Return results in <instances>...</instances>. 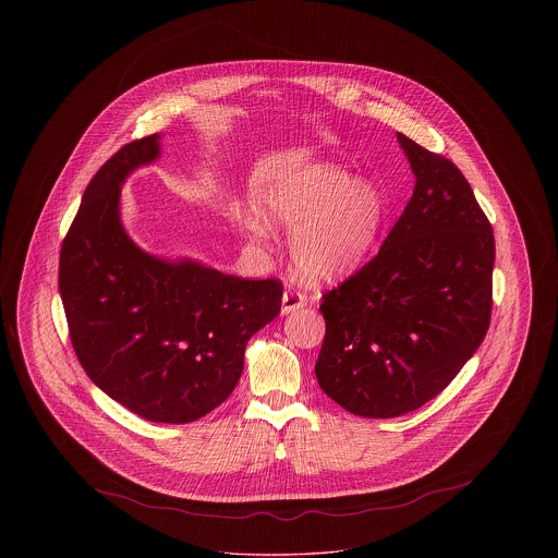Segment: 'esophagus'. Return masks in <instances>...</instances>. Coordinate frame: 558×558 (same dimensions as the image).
I'll return each instance as SVG.
<instances>
[{"label":"esophagus","instance_id":"34e87169","mask_svg":"<svg viewBox=\"0 0 558 558\" xmlns=\"http://www.w3.org/2000/svg\"><path fill=\"white\" fill-rule=\"evenodd\" d=\"M305 305H307V299L301 292L287 291L282 294V316H289L296 310H303Z\"/></svg>","mask_w":558,"mask_h":558}]
</instances>
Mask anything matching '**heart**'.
<instances>
[{
  "label": "heart",
  "mask_w": 558,
  "mask_h": 558,
  "mask_svg": "<svg viewBox=\"0 0 558 558\" xmlns=\"http://www.w3.org/2000/svg\"><path fill=\"white\" fill-rule=\"evenodd\" d=\"M385 215V194L372 180H353L332 162H310L267 182L242 230L253 240L266 239V225L294 230L291 259L299 278L337 284L368 262Z\"/></svg>",
  "instance_id": "heart-1"
}]
</instances>
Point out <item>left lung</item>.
<instances>
[{"label":"left lung","mask_w":558,"mask_h":558,"mask_svg":"<svg viewBox=\"0 0 558 558\" xmlns=\"http://www.w3.org/2000/svg\"><path fill=\"white\" fill-rule=\"evenodd\" d=\"M416 178L371 264L326 292L322 391L347 412L393 418L439 396L473 357L492 316L496 244L466 178L403 133Z\"/></svg>","instance_id":"left-lung-1"}]
</instances>
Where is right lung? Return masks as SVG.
<instances>
[{
  "label": "right lung",
  "mask_w": 558,
  "mask_h": 558,
  "mask_svg": "<svg viewBox=\"0 0 558 558\" xmlns=\"http://www.w3.org/2000/svg\"><path fill=\"white\" fill-rule=\"evenodd\" d=\"M160 157V135L100 167L62 242L58 287L83 371L133 414L203 418L234 391L248 339L280 314L278 280H244L144 251L121 219V187Z\"/></svg>",
  "instance_id": "right-lung-1"
}]
</instances>
